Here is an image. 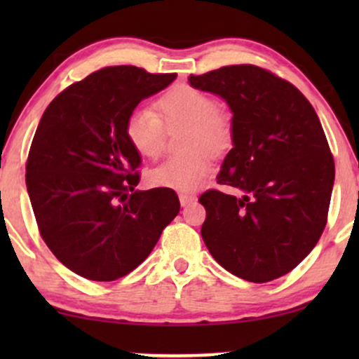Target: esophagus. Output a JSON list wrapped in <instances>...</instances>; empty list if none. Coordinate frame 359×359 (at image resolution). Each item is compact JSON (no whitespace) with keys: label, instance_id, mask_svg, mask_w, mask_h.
Masks as SVG:
<instances>
[{"label":"esophagus","instance_id":"esophagus-1","mask_svg":"<svg viewBox=\"0 0 359 359\" xmlns=\"http://www.w3.org/2000/svg\"><path fill=\"white\" fill-rule=\"evenodd\" d=\"M193 201H196L194 194H180V203H181V205H183V208H184V205L193 203Z\"/></svg>","mask_w":359,"mask_h":359}]
</instances>
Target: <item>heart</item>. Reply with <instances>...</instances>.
I'll use <instances>...</instances> for the list:
<instances>
[{
    "label": "heart",
    "mask_w": 359,
    "mask_h": 359,
    "mask_svg": "<svg viewBox=\"0 0 359 359\" xmlns=\"http://www.w3.org/2000/svg\"><path fill=\"white\" fill-rule=\"evenodd\" d=\"M155 111L139 107L126 119V137L137 155L156 160L161 155L165 129L184 127L183 149L176 156L150 170L147 181L154 188L194 191L214 168L212 154H224L233 145L235 114L225 102L214 101L208 91L178 85L155 101Z\"/></svg>",
    "instance_id": "heart-1"
}]
</instances>
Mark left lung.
<instances>
[{
  "label": "left lung",
  "instance_id": "left-lung-1",
  "mask_svg": "<svg viewBox=\"0 0 359 359\" xmlns=\"http://www.w3.org/2000/svg\"><path fill=\"white\" fill-rule=\"evenodd\" d=\"M235 114L233 149L208 189L201 235L215 262L250 283L292 271L327 225L335 161L317 112L292 83L257 65L191 75Z\"/></svg>",
  "mask_w": 359,
  "mask_h": 359
}]
</instances>
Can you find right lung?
Wrapping results in <instances>:
<instances>
[{
  "mask_svg": "<svg viewBox=\"0 0 359 359\" xmlns=\"http://www.w3.org/2000/svg\"><path fill=\"white\" fill-rule=\"evenodd\" d=\"M176 73L106 67L72 83L47 106L26 163L41 237L60 263L91 281L139 266L180 212L173 189L135 191L140 156L126 137L137 104Z\"/></svg>",
  "mask_w": 359,
  "mask_h": 359,
  "instance_id": "right-lung-1",
  "label": "right lung"
}]
</instances>
